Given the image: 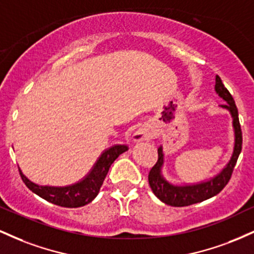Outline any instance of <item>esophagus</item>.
I'll list each match as a JSON object with an SVG mask.
<instances>
[{"instance_id": "34e87169", "label": "esophagus", "mask_w": 254, "mask_h": 254, "mask_svg": "<svg viewBox=\"0 0 254 254\" xmlns=\"http://www.w3.org/2000/svg\"><path fill=\"white\" fill-rule=\"evenodd\" d=\"M149 137H150V133L148 132V131L139 130L137 131L135 135H133V139L137 142H141V141H147V139H149Z\"/></svg>"}]
</instances>
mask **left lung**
Returning a JSON list of instances; mask_svg holds the SVG:
<instances>
[{
  "instance_id": "left-lung-1",
  "label": "left lung",
  "mask_w": 254,
  "mask_h": 254,
  "mask_svg": "<svg viewBox=\"0 0 254 254\" xmlns=\"http://www.w3.org/2000/svg\"><path fill=\"white\" fill-rule=\"evenodd\" d=\"M216 82H215V90L218 94V97L222 98L227 104L220 105V107L229 111L230 116L233 119V129H234V148H233V154L230 156L228 161L222 171L217 173L216 176L206 179L204 182L197 184H184V185H174L165 179L162 176V166L165 162L164 150H162V145L157 149L159 154V159L157 162L151 168L148 176L149 180V185L151 191L154 194L159 198L161 202H164L167 205L172 206H186L191 205V204L200 203L203 200L209 199V198L216 196L223 190L224 186L229 182L230 177H232L234 166L237 164L238 157L241 153V148H243V133H241L240 123H239V113L238 109L235 106V101L233 99L228 89L224 87V84L221 81L220 76L216 75Z\"/></svg>"
}]
</instances>
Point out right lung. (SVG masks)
Instances as JSON below:
<instances>
[{
  "label": "right lung",
  "instance_id": "right-lung-1",
  "mask_svg": "<svg viewBox=\"0 0 254 254\" xmlns=\"http://www.w3.org/2000/svg\"><path fill=\"white\" fill-rule=\"evenodd\" d=\"M129 148L125 144H116L99 156L89 173L80 182L68 186H42L31 182L20 170L22 182L32 192L56 205L64 208H78L88 204L98 196L111 165Z\"/></svg>",
  "mask_w": 254,
  "mask_h": 254
}]
</instances>
